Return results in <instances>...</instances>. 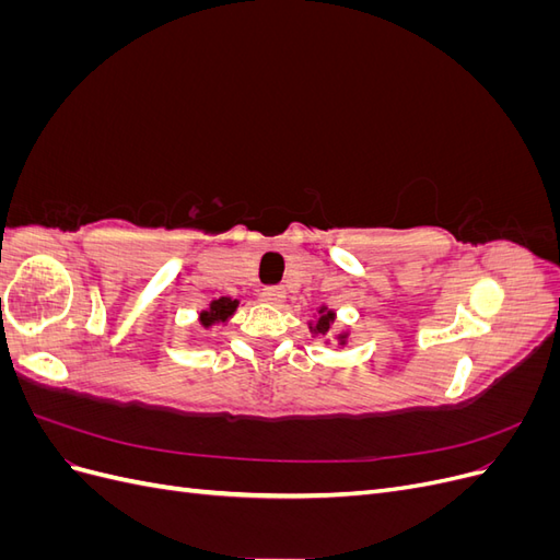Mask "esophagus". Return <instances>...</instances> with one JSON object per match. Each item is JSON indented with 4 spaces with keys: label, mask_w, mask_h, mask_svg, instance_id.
<instances>
[{
    "label": "esophagus",
    "mask_w": 560,
    "mask_h": 560,
    "mask_svg": "<svg viewBox=\"0 0 560 560\" xmlns=\"http://www.w3.org/2000/svg\"><path fill=\"white\" fill-rule=\"evenodd\" d=\"M259 296L266 303H280L284 299V290H282V287H264Z\"/></svg>",
    "instance_id": "1"
}]
</instances>
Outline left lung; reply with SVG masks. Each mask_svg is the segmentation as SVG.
Returning <instances> with one entry per match:
<instances>
[{
    "instance_id": "8db88e82",
    "label": "left lung",
    "mask_w": 560,
    "mask_h": 560,
    "mask_svg": "<svg viewBox=\"0 0 560 560\" xmlns=\"http://www.w3.org/2000/svg\"><path fill=\"white\" fill-rule=\"evenodd\" d=\"M334 311H327V308H319V317H317V322H315V327H311L315 334H327L329 329H331V325H334ZM341 338V343L346 341V334H341L338 336Z\"/></svg>"
}]
</instances>
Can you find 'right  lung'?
Listing matches in <instances>:
<instances>
[{"instance_id": "right-lung-1", "label": "right lung", "mask_w": 560, "mask_h": 560, "mask_svg": "<svg viewBox=\"0 0 560 560\" xmlns=\"http://www.w3.org/2000/svg\"><path fill=\"white\" fill-rule=\"evenodd\" d=\"M235 308H238V301H235V299H229V296L217 299V301L210 303L208 311L200 313V325L212 327L214 322H226L235 313Z\"/></svg>"}]
</instances>
